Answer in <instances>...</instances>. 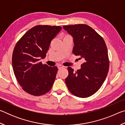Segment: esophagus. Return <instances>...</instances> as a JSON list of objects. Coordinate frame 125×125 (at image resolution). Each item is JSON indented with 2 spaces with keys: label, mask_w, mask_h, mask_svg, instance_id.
<instances>
[{
  "label": "esophagus",
  "mask_w": 125,
  "mask_h": 125,
  "mask_svg": "<svg viewBox=\"0 0 125 125\" xmlns=\"http://www.w3.org/2000/svg\"><path fill=\"white\" fill-rule=\"evenodd\" d=\"M57 67H58V68L59 69H62V68H63V65H61V64H59V65H57Z\"/></svg>",
  "instance_id": "1"
}]
</instances>
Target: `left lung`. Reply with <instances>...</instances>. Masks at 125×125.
Wrapping results in <instances>:
<instances>
[{
    "mask_svg": "<svg viewBox=\"0 0 125 125\" xmlns=\"http://www.w3.org/2000/svg\"><path fill=\"white\" fill-rule=\"evenodd\" d=\"M73 37V53L85 61L75 72L68 67L65 82L72 94L87 98L95 93L104 82L109 69L107 47L103 38L85 24L63 26Z\"/></svg>",
    "mask_w": 125,
    "mask_h": 125,
    "instance_id": "8db88e82",
    "label": "left lung"
}]
</instances>
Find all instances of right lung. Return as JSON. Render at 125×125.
Here are the masks:
<instances>
[{
    "instance_id": "obj_1",
    "label": "right lung",
    "mask_w": 125,
    "mask_h": 125,
    "mask_svg": "<svg viewBox=\"0 0 125 125\" xmlns=\"http://www.w3.org/2000/svg\"><path fill=\"white\" fill-rule=\"evenodd\" d=\"M58 26L37 25L30 29L17 42L12 56V65L22 89L34 96L42 95L52 88L58 68L43 64L52 40L60 32Z\"/></svg>"
}]
</instances>
